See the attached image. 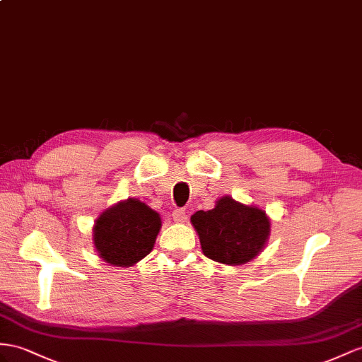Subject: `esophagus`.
Segmentation results:
<instances>
[{
	"label": "esophagus",
	"mask_w": 362,
	"mask_h": 362,
	"mask_svg": "<svg viewBox=\"0 0 362 362\" xmlns=\"http://www.w3.org/2000/svg\"><path fill=\"white\" fill-rule=\"evenodd\" d=\"M187 218H188V216H187V212H185V209L177 208L173 211V220L175 221V223H183Z\"/></svg>",
	"instance_id": "obj_1"
}]
</instances>
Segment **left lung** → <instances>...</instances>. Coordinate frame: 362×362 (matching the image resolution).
I'll use <instances>...</instances> for the list:
<instances>
[{"mask_svg": "<svg viewBox=\"0 0 362 362\" xmlns=\"http://www.w3.org/2000/svg\"><path fill=\"white\" fill-rule=\"evenodd\" d=\"M191 223L205 257L228 266L252 262L271 235V218L264 209L230 196L220 197L209 211H197Z\"/></svg>", "mask_w": 362, "mask_h": 362, "instance_id": "obj_1", "label": "left lung"}]
</instances>
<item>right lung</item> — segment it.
Listing matches in <instances>:
<instances>
[{
  "label": "right lung",
  "instance_id": "right-lung-1",
  "mask_svg": "<svg viewBox=\"0 0 362 362\" xmlns=\"http://www.w3.org/2000/svg\"><path fill=\"white\" fill-rule=\"evenodd\" d=\"M160 228L159 212L132 197L100 212L93 226V245L105 263L129 267L153 251Z\"/></svg>",
  "mask_w": 362,
  "mask_h": 362
}]
</instances>
